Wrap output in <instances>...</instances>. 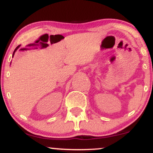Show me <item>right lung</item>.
Listing matches in <instances>:
<instances>
[{"label": "right lung", "instance_id": "right-lung-1", "mask_svg": "<svg viewBox=\"0 0 153 153\" xmlns=\"http://www.w3.org/2000/svg\"><path fill=\"white\" fill-rule=\"evenodd\" d=\"M19 47H20V45H19V46H18V47H16V49H15L14 52H13V54H14V53H15V52H16V50H17V49H18Z\"/></svg>", "mask_w": 153, "mask_h": 153}]
</instances>
